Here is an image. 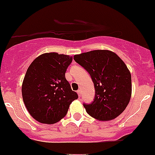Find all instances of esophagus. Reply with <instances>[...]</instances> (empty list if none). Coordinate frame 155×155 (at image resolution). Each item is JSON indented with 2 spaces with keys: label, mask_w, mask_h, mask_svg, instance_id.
<instances>
[{
  "label": "esophagus",
  "mask_w": 155,
  "mask_h": 155,
  "mask_svg": "<svg viewBox=\"0 0 155 155\" xmlns=\"http://www.w3.org/2000/svg\"><path fill=\"white\" fill-rule=\"evenodd\" d=\"M77 93H78V94L79 97H81V90H78V91H77Z\"/></svg>",
  "instance_id": "1"
}]
</instances>
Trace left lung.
I'll list each match as a JSON object with an SVG mask.
<instances>
[{"mask_svg": "<svg viewBox=\"0 0 155 155\" xmlns=\"http://www.w3.org/2000/svg\"><path fill=\"white\" fill-rule=\"evenodd\" d=\"M74 59L89 72L95 87L94 102L84 104L87 113L100 121L118 117L132 96L131 73L124 61L106 49L75 54Z\"/></svg>", "mask_w": 155, "mask_h": 155, "instance_id": "8db88e82", "label": "left lung"}]
</instances>
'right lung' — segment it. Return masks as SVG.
<instances>
[{
    "label": "right lung",
    "mask_w": 155,
    "mask_h": 155,
    "mask_svg": "<svg viewBox=\"0 0 155 155\" xmlns=\"http://www.w3.org/2000/svg\"><path fill=\"white\" fill-rule=\"evenodd\" d=\"M72 58L57 52L44 53L28 68L22 84V97L30 116L39 123H58L78 98L65 78Z\"/></svg>",
    "instance_id": "1"
}]
</instances>
